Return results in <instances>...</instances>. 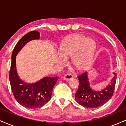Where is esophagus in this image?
Returning <instances> with one entry per match:
<instances>
[{
	"mask_svg": "<svg viewBox=\"0 0 126 126\" xmlns=\"http://www.w3.org/2000/svg\"><path fill=\"white\" fill-rule=\"evenodd\" d=\"M72 78H73V76H72V75L70 73H66L63 76V79L66 80H69L72 79Z\"/></svg>",
	"mask_w": 126,
	"mask_h": 126,
	"instance_id": "34e87169",
	"label": "esophagus"
}]
</instances>
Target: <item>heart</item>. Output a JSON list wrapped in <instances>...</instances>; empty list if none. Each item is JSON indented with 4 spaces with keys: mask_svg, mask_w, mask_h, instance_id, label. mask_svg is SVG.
<instances>
[{
    "mask_svg": "<svg viewBox=\"0 0 126 126\" xmlns=\"http://www.w3.org/2000/svg\"><path fill=\"white\" fill-rule=\"evenodd\" d=\"M95 50L96 43L93 39L80 34L68 36L59 47L60 54L56 57V62L64 65L67 58L70 57L71 63L78 70H85L91 65Z\"/></svg>",
    "mask_w": 126,
    "mask_h": 126,
    "instance_id": "b5f03b06",
    "label": "heart"
}]
</instances>
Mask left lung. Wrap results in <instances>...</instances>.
I'll return each instance as SVG.
<instances>
[{"instance_id":"1","label":"left lung","mask_w":126,"mask_h":126,"mask_svg":"<svg viewBox=\"0 0 126 126\" xmlns=\"http://www.w3.org/2000/svg\"><path fill=\"white\" fill-rule=\"evenodd\" d=\"M114 76L110 83L101 91H94L90 86L86 72L78 76L79 79V88L75 94V100L82 106L88 108H97L106 103L113 95L115 89L117 75Z\"/></svg>"}]
</instances>
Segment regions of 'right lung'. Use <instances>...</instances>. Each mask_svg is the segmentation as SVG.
Wrapping results in <instances>:
<instances>
[{
	"mask_svg": "<svg viewBox=\"0 0 126 126\" xmlns=\"http://www.w3.org/2000/svg\"><path fill=\"white\" fill-rule=\"evenodd\" d=\"M40 33L32 31L23 36L14 47L9 72L11 89L16 100L24 107L34 109L43 107L50 100L53 88L58 77H44L34 83H27L19 77L16 67V56L29 41L38 40Z\"/></svg>",
	"mask_w": 126,
	"mask_h": 126,
	"instance_id": "right-lung-1",
	"label": "right lung"
}]
</instances>
